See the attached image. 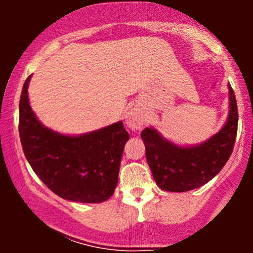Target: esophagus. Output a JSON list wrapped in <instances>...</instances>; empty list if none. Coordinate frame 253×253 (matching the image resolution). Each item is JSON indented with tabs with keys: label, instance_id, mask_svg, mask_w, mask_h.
I'll return each mask as SVG.
<instances>
[{
	"label": "esophagus",
	"instance_id": "obj_1",
	"mask_svg": "<svg viewBox=\"0 0 253 253\" xmlns=\"http://www.w3.org/2000/svg\"><path fill=\"white\" fill-rule=\"evenodd\" d=\"M126 123L132 129H139L144 124V119L141 113L136 109H132L128 112L126 117Z\"/></svg>",
	"mask_w": 253,
	"mask_h": 253
}]
</instances>
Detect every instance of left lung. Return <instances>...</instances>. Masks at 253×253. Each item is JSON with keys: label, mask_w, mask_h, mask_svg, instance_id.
Returning <instances> with one entry per match:
<instances>
[{"label": "left lung", "mask_w": 253, "mask_h": 253, "mask_svg": "<svg viewBox=\"0 0 253 253\" xmlns=\"http://www.w3.org/2000/svg\"><path fill=\"white\" fill-rule=\"evenodd\" d=\"M228 91L227 121L205 143L195 146H178L164 139L153 127H147L141 132L147 163L161 189L176 193L196 189L215 177L227 163L238 129V107L231 85Z\"/></svg>", "instance_id": "8db88e82"}]
</instances>
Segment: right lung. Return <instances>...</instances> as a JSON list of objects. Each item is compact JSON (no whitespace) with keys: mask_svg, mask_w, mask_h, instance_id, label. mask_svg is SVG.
I'll return each mask as SVG.
<instances>
[{"mask_svg":"<svg viewBox=\"0 0 253 253\" xmlns=\"http://www.w3.org/2000/svg\"><path fill=\"white\" fill-rule=\"evenodd\" d=\"M30 76L19 103V133L28 163L46 187L62 199L82 203L108 200L129 139L123 121L72 136L54 132L38 120L28 100Z\"/></svg>","mask_w":253,"mask_h":253,"instance_id":"obj_1","label":"right lung"}]
</instances>
